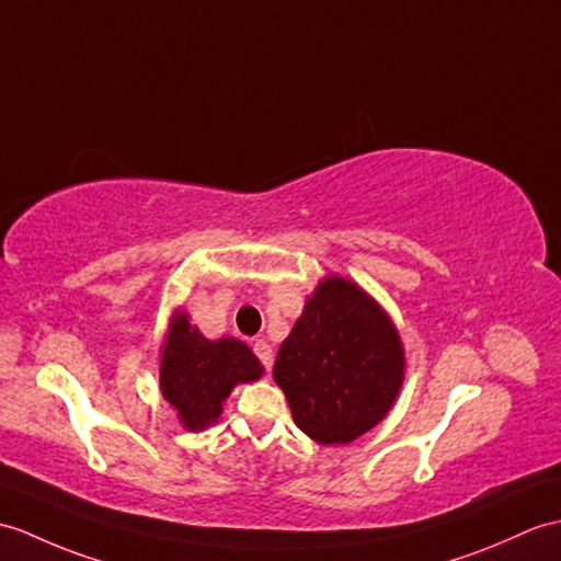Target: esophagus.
<instances>
[{"instance_id":"34e87169","label":"esophagus","mask_w":561,"mask_h":561,"mask_svg":"<svg viewBox=\"0 0 561 561\" xmlns=\"http://www.w3.org/2000/svg\"><path fill=\"white\" fill-rule=\"evenodd\" d=\"M253 351H255V356L260 358V363H263V368L272 370V363H275V354H272V346L265 340H255L253 342Z\"/></svg>"}]
</instances>
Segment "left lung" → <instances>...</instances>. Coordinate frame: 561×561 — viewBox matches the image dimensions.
Segmentation results:
<instances>
[{
	"label": "left lung",
	"instance_id": "8db88e82",
	"mask_svg": "<svg viewBox=\"0 0 561 561\" xmlns=\"http://www.w3.org/2000/svg\"><path fill=\"white\" fill-rule=\"evenodd\" d=\"M275 380L308 437L344 445L392 409L403 380L399 334L356 284L330 277L282 342Z\"/></svg>",
	"mask_w": 561,
	"mask_h": 561
}]
</instances>
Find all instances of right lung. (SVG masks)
<instances>
[{"mask_svg": "<svg viewBox=\"0 0 561 561\" xmlns=\"http://www.w3.org/2000/svg\"><path fill=\"white\" fill-rule=\"evenodd\" d=\"M263 366L239 340L210 342L184 312L174 318L162 351L160 387L188 430H203L219 419L231 387L257 380Z\"/></svg>", "mask_w": 561, "mask_h": 561, "instance_id": "right-lung-1", "label": "right lung"}]
</instances>
